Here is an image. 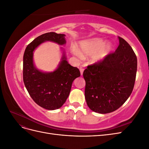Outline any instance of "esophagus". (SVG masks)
Here are the masks:
<instances>
[{
	"label": "esophagus",
	"mask_w": 149,
	"mask_h": 149,
	"mask_svg": "<svg viewBox=\"0 0 149 149\" xmlns=\"http://www.w3.org/2000/svg\"><path fill=\"white\" fill-rule=\"evenodd\" d=\"M79 70H80V73H81V74L83 75V71H84V68L83 67H80L79 68Z\"/></svg>",
	"instance_id": "1"
}]
</instances>
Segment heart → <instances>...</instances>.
Wrapping results in <instances>:
<instances>
[{
  "label": "heart",
  "mask_w": 149,
  "mask_h": 149,
  "mask_svg": "<svg viewBox=\"0 0 149 149\" xmlns=\"http://www.w3.org/2000/svg\"><path fill=\"white\" fill-rule=\"evenodd\" d=\"M102 40L95 38L89 40H84L79 43L80 52L78 49H74V55L81 58L83 55H91L93 61H99L103 60L110 52L112 46L110 43L103 45Z\"/></svg>",
  "instance_id": "obj_1"
}]
</instances>
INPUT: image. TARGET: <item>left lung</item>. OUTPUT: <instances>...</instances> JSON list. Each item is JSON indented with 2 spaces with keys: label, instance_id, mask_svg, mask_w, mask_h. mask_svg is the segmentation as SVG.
I'll return each instance as SVG.
<instances>
[{
  "label": "left lung",
  "instance_id": "1",
  "mask_svg": "<svg viewBox=\"0 0 149 149\" xmlns=\"http://www.w3.org/2000/svg\"><path fill=\"white\" fill-rule=\"evenodd\" d=\"M119 37L116 51L83 72L85 99L90 109L97 113L113 112L131 94L136 78L137 60L132 47Z\"/></svg>",
  "mask_w": 149,
  "mask_h": 149
}]
</instances>
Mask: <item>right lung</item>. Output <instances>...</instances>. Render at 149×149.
Wrapping results in <instances>:
<instances>
[{
  "label": "right lung",
  "mask_w": 149,
  "mask_h": 149,
  "mask_svg": "<svg viewBox=\"0 0 149 149\" xmlns=\"http://www.w3.org/2000/svg\"><path fill=\"white\" fill-rule=\"evenodd\" d=\"M65 36L55 32L42 34L29 43L24 52L23 80L26 89L38 105L48 110H55L63 106L69 96L74 79L80 76V71L76 67L68 63L63 56L55 71L42 73L33 65V52L45 41L64 45L66 43Z\"/></svg>",
  "instance_id": "right-lung-1"
}]
</instances>
